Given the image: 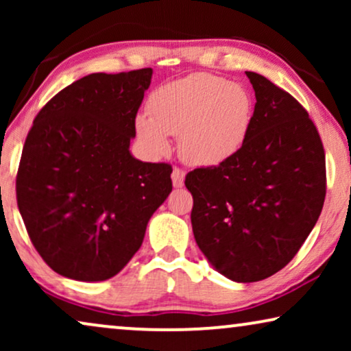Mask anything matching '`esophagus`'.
<instances>
[{"mask_svg":"<svg viewBox=\"0 0 351 351\" xmlns=\"http://www.w3.org/2000/svg\"><path fill=\"white\" fill-rule=\"evenodd\" d=\"M172 185L176 186V189H180V186H184V182H185V171L180 169V167H174L172 169Z\"/></svg>","mask_w":351,"mask_h":351,"instance_id":"1","label":"esophagus"}]
</instances>
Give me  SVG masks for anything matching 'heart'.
Instances as JSON below:
<instances>
[{"label": "heart", "mask_w": 351, "mask_h": 351, "mask_svg": "<svg viewBox=\"0 0 351 351\" xmlns=\"http://www.w3.org/2000/svg\"><path fill=\"white\" fill-rule=\"evenodd\" d=\"M148 114L136 118V132L152 155L171 150L180 136V155L190 165L217 166L246 143L256 104L247 88L210 73H195L152 94Z\"/></svg>", "instance_id": "obj_1"}]
</instances>
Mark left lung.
I'll list each match as a JSON object with an SVG mask.
<instances>
[{"mask_svg":"<svg viewBox=\"0 0 351 351\" xmlns=\"http://www.w3.org/2000/svg\"><path fill=\"white\" fill-rule=\"evenodd\" d=\"M246 75L257 100L246 143L222 165L185 177L196 244L215 270L238 282L285 268L326 196L324 148L306 110L265 76Z\"/></svg>","mask_w":351,"mask_h":351,"instance_id":"8db88e82","label":"left lung"}]
</instances>
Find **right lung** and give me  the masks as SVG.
<instances>
[{
  "label": "right lung",
  "instance_id": "right-lung-1",
  "mask_svg": "<svg viewBox=\"0 0 351 351\" xmlns=\"http://www.w3.org/2000/svg\"><path fill=\"white\" fill-rule=\"evenodd\" d=\"M152 75H88L33 121L17 171V206L33 246L62 276L104 281L121 271L171 193V165L142 162L129 152Z\"/></svg>",
  "mask_w": 351,
  "mask_h": 351
}]
</instances>
